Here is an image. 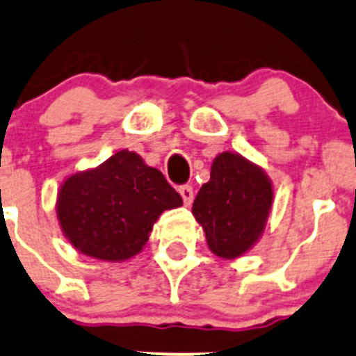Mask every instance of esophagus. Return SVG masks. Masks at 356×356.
Wrapping results in <instances>:
<instances>
[{
    "label": "esophagus",
    "instance_id": "34e87169",
    "mask_svg": "<svg viewBox=\"0 0 356 356\" xmlns=\"http://www.w3.org/2000/svg\"><path fill=\"white\" fill-rule=\"evenodd\" d=\"M179 194H181L182 200H184L186 207H189V204L193 203V200H194V191H193V188H191L189 184L181 186V188H179Z\"/></svg>",
    "mask_w": 356,
    "mask_h": 356
}]
</instances>
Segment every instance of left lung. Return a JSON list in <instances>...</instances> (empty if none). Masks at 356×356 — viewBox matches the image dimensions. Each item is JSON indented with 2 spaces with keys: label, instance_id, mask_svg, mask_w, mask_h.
I'll list each match as a JSON object with an SVG mask.
<instances>
[{
  "label": "left lung",
  "instance_id": "obj_1",
  "mask_svg": "<svg viewBox=\"0 0 356 356\" xmlns=\"http://www.w3.org/2000/svg\"><path fill=\"white\" fill-rule=\"evenodd\" d=\"M271 204L268 175L238 153L223 152L194 200L193 215L203 225L211 252L234 259L261 237Z\"/></svg>",
  "mask_w": 356,
  "mask_h": 356
}]
</instances>
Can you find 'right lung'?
I'll list each match as a JSON object with an SVG mask.
<instances>
[{"label": "right lung", "instance_id": "1", "mask_svg": "<svg viewBox=\"0 0 356 356\" xmlns=\"http://www.w3.org/2000/svg\"><path fill=\"white\" fill-rule=\"evenodd\" d=\"M181 204L162 172L122 149L100 167L66 179L58 194V218L80 252L126 261L143 249L156 218Z\"/></svg>", "mask_w": 356, "mask_h": 356}]
</instances>
